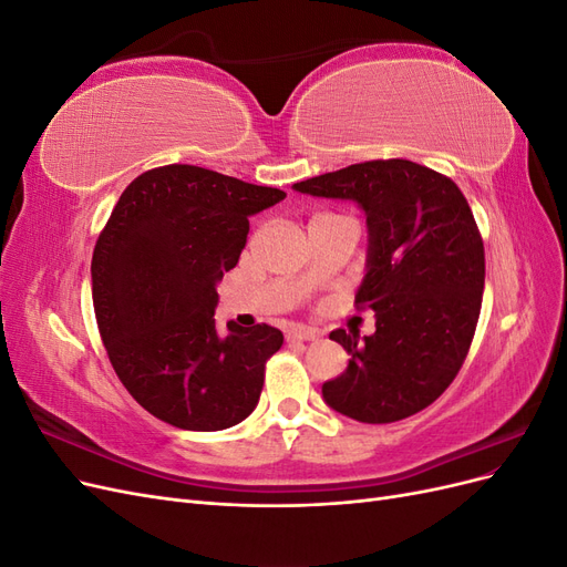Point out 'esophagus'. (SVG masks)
Returning <instances> with one entry per match:
<instances>
[{"mask_svg":"<svg viewBox=\"0 0 567 567\" xmlns=\"http://www.w3.org/2000/svg\"><path fill=\"white\" fill-rule=\"evenodd\" d=\"M286 338L288 340H315V338H319V331L310 329V326H293V329H288Z\"/></svg>","mask_w":567,"mask_h":567,"instance_id":"obj_1","label":"esophagus"}]
</instances>
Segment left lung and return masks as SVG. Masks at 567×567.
<instances>
[{
	"label": "left lung",
	"instance_id": "8db88e82",
	"mask_svg": "<svg viewBox=\"0 0 567 567\" xmlns=\"http://www.w3.org/2000/svg\"><path fill=\"white\" fill-rule=\"evenodd\" d=\"M293 188L359 203L369 227L354 305L375 312V333L331 331L352 359L321 385L326 404L362 423L419 414L456 379L483 307L485 246L466 196L447 175L404 158L357 163Z\"/></svg>",
	"mask_w": 567,
	"mask_h": 567
}]
</instances>
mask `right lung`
<instances>
[{"label":"right lung","mask_w":567,"mask_h":567,"mask_svg":"<svg viewBox=\"0 0 567 567\" xmlns=\"http://www.w3.org/2000/svg\"><path fill=\"white\" fill-rule=\"evenodd\" d=\"M196 165L136 177L92 255V300L120 383L182 431H225L260 400L267 359L284 346L269 323H215L217 281L236 267L248 217L284 200Z\"/></svg>","instance_id":"obj_1"}]
</instances>
